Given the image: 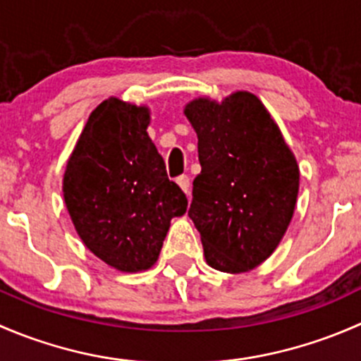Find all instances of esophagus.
Returning a JSON list of instances; mask_svg holds the SVG:
<instances>
[{
  "instance_id": "1",
  "label": "esophagus",
  "mask_w": 361,
  "mask_h": 361,
  "mask_svg": "<svg viewBox=\"0 0 361 361\" xmlns=\"http://www.w3.org/2000/svg\"><path fill=\"white\" fill-rule=\"evenodd\" d=\"M176 183L180 185L181 190L188 195V192H190V178H188L187 174H181V176L176 178Z\"/></svg>"
}]
</instances>
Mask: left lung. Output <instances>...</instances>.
Segmentation results:
<instances>
[{
    "label": "left lung",
    "mask_w": 361,
    "mask_h": 361,
    "mask_svg": "<svg viewBox=\"0 0 361 361\" xmlns=\"http://www.w3.org/2000/svg\"><path fill=\"white\" fill-rule=\"evenodd\" d=\"M185 115L197 133L201 162L188 216L207 265L231 274L255 269L292 221L300 180L295 155L251 92L239 90L221 103L199 97Z\"/></svg>",
    "instance_id": "left-lung-1"
}]
</instances>
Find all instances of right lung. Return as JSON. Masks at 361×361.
I'll use <instances>...</instances> for the list:
<instances>
[{
	"instance_id": "1",
	"label": "right lung",
	"mask_w": 361,
	"mask_h": 361,
	"mask_svg": "<svg viewBox=\"0 0 361 361\" xmlns=\"http://www.w3.org/2000/svg\"><path fill=\"white\" fill-rule=\"evenodd\" d=\"M147 106L116 97L90 113L66 164L63 194L80 239L122 272L157 262L171 218L187 211V195L167 178L147 133Z\"/></svg>"
}]
</instances>
